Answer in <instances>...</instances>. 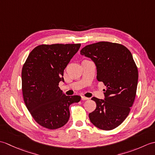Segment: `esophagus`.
Here are the masks:
<instances>
[{
    "instance_id": "obj_1",
    "label": "esophagus",
    "mask_w": 155,
    "mask_h": 155,
    "mask_svg": "<svg viewBox=\"0 0 155 155\" xmlns=\"http://www.w3.org/2000/svg\"><path fill=\"white\" fill-rule=\"evenodd\" d=\"M81 100L82 101H86V100H88V98L85 97H81Z\"/></svg>"
}]
</instances>
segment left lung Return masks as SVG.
<instances>
[{
  "mask_svg": "<svg viewBox=\"0 0 155 155\" xmlns=\"http://www.w3.org/2000/svg\"><path fill=\"white\" fill-rule=\"evenodd\" d=\"M81 54L94 62L97 80L107 87L104 99L91 98L97 108L90 120L102 130L114 129L127 117L136 97L139 74L133 55L124 46L110 42L87 45Z\"/></svg>",
  "mask_w": 155,
  "mask_h": 155,
  "instance_id": "1",
  "label": "left lung"
}]
</instances>
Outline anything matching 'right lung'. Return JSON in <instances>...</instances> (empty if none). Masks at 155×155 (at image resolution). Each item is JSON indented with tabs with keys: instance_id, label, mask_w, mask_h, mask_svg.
Returning a JSON list of instances; mask_svg holds the SVG:
<instances>
[{
	"instance_id": "add662e5",
	"label": "right lung",
	"mask_w": 155,
	"mask_h": 155,
	"mask_svg": "<svg viewBox=\"0 0 155 155\" xmlns=\"http://www.w3.org/2000/svg\"><path fill=\"white\" fill-rule=\"evenodd\" d=\"M81 44L42 45L32 50L22 69L25 103L35 121L48 129L63 127L70 117L69 106L81 96H67L58 87L64 68Z\"/></svg>"
}]
</instances>
